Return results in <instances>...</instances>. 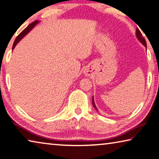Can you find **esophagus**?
Returning a JSON list of instances; mask_svg holds the SVG:
<instances>
[{"instance_id": "1", "label": "esophagus", "mask_w": 159, "mask_h": 159, "mask_svg": "<svg viewBox=\"0 0 159 159\" xmlns=\"http://www.w3.org/2000/svg\"><path fill=\"white\" fill-rule=\"evenodd\" d=\"M84 74H86V75H88V71H85V73Z\"/></svg>"}]
</instances>
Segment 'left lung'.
<instances>
[{"instance_id":"left-lung-1","label":"left lung","mask_w":159,"mask_h":159,"mask_svg":"<svg viewBox=\"0 0 159 159\" xmlns=\"http://www.w3.org/2000/svg\"><path fill=\"white\" fill-rule=\"evenodd\" d=\"M136 36H137V39H138L139 40L140 42H141L143 44V45L145 46V47H147V42H146L145 39L142 36V33H141V32H140L138 28H137V30H136ZM92 104H93V107H94V108L97 109V106H96L95 103H94V101H93V98H92Z\"/></svg>"}]
</instances>
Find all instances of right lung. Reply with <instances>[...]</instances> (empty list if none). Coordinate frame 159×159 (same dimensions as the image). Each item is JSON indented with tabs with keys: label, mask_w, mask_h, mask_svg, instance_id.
Wrapping results in <instances>:
<instances>
[{
	"label": "right lung",
	"mask_w": 159,
	"mask_h": 159,
	"mask_svg": "<svg viewBox=\"0 0 159 159\" xmlns=\"http://www.w3.org/2000/svg\"><path fill=\"white\" fill-rule=\"evenodd\" d=\"M38 22H39V21L38 20H36V21H34V22H33L32 23H31V24L28 26L27 27H26L24 30L22 31V32H21L19 35H18L17 36V38L15 39V41H14V43H13V46H12V50H13V49L15 48V46L17 45V43L19 42V41L22 39L24 37V36L26 35V34H27L30 32L31 30H32V29L35 27L36 26V24H38Z\"/></svg>",
	"instance_id": "1"
}]
</instances>
